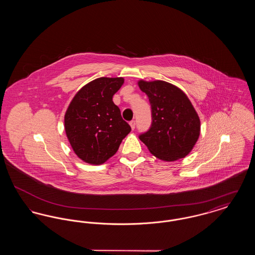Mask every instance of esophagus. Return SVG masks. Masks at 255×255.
I'll return each mask as SVG.
<instances>
[{
    "instance_id": "34e87169",
    "label": "esophagus",
    "mask_w": 255,
    "mask_h": 255,
    "mask_svg": "<svg viewBox=\"0 0 255 255\" xmlns=\"http://www.w3.org/2000/svg\"><path fill=\"white\" fill-rule=\"evenodd\" d=\"M130 126H131V128H132V130H133L134 129V127H135V122H134V121H132V122H130Z\"/></svg>"
}]
</instances>
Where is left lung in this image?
Segmentation results:
<instances>
[{"mask_svg": "<svg viewBox=\"0 0 255 255\" xmlns=\"http://www.w3.org/2000/svg\"><path fill=\"white\" fill-rule=\"evenodd\" d=\"M149 98L152 125L139 135L156 158L175 161L186 157L201 133V122L191 101L180 88L166 81L138 80Z\"/></svg>", "mask_w": 255, "mask_h": 255, "instance_id": "obj_1", "label": "left lung"}]
</instances>
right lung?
I'll use <instances>...</instances> for the list:
<instances>
[{"instance_id": "add662e5", "label": "right lung", "mask_w": 255, "mask_h": 255, "mask_svg": "<svg viewBox=\"0 0 255 255\" xmlns=\"http://www.w3.org/2000/svg\"><path fill=\"white\" fill-rule=\"evenodd\" d=\"M123 77H99L83 86L73 97L64 117L68 140L84 162L99 165L113 157L130 133L113 97Z\"/></svg>"}]
</instances>
